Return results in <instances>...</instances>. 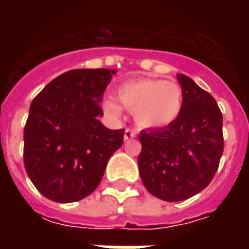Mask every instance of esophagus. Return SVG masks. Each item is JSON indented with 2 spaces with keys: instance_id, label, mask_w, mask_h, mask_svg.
<instances>
[{
  "instance_id": "esophagus-1",
  "label": "esophagus",
  "mask_w": 249,
  "mask_h": 249,
  "mask_svg": "<svg viewBox=\"0 0 249 249\" xmlns=\"http://www.w3.org/2000/svg\"><path fill=\"white\" fill-rule=\"evenodd\" d=\"M136 137V130L135 129H126L124 133V140H132Z\"/></svg>"
}]
</instances>
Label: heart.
<instances>
[{"instance_id":"heart-1","label":"heart","mask_w":249,"mask_h":249,"mask_svg":"<svg viewBox=\"0 0 249 249\" xmlns=\"http://www.w3.org/2000/svg\"><path fill=\"white\" fill-rule=\"evenodd\" d=\"M116 97L120 105L133 112V120L141 129H159L172 125L181 113L184 96L181 87L160 78H136L123 82ZM112 98L104 101V108L119 116L121 108Z\"/></svg>"}]
</instances>
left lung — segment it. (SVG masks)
Segmentation results:
<instances>
[{
    "label": "left lung",
    "mask_w": 249,
    "mask_h": 249,
    "mask_svg": "<svg viewBox=\"0 0 249 249\" xmlns=\"http://www.w3.org/2000/svg\"><path fill=\"white\" fill-rule=\"evenodd\" d=\"M178 80L184 96L178 120L139 135L141 181L165 201L187 200L207 188L224 149L223 114L216 100L192 78L178 74Z\"/></svg>",
    "instance_id": "8db88e82"
}]
</instances>
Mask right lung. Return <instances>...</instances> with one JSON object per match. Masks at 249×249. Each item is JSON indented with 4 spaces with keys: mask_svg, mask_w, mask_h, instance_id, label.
<instances>
[{
    "mask_svg": "<svg viewBox=\"0 0 249 249\" xmlns=\"http://www.w3.org/2000/svg\"><path fill=\"white\" fill-rule=\"evenodd\" d=\"M116 71L74 69L52 80L30 104L24 129V164L41 195L73 203L97 188L124 129L100 121V104Z\"/></svg>",
    "mask_w": 249,
    "mask_h": 249,
    "instance_id": "1",
    "label": "right lung"
}]
</instances>
